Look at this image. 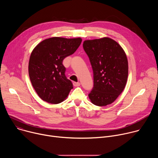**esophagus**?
<instances>
[{"instance_id": "obj_1", "label": "esophagus", "mask_w": 158, "mask_h": 158, "mask_svg": "<svg viewBox=\"0 0 158 158\" xmlns=\"http://www.w3.org/2000/svg\"><path fill=\"white\" fill-rule=\"evenodd\" d=\"M73 85H74V86L78 87V86H79V85H81V83H80V82H73Z\"/></svg>"}]
</instances>
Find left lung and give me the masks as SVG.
<instances>
[{"label":"left lung","mask_w":158,"mask_h":158,"mask_svg":"<svg viewBox=\"0 0 158 158\" xmlns=\"http://www.w3.org/2000/svg\"><path fill=\"white\" fill-rule=\"evenodd\" d=\"M83 48L91 62L94 87L89 94L98 106L113 102L121 94L128 77V61L120 45L109 37L85 40Z\"/></svg>","instance_id":"left-lung-1"}]
</instances>
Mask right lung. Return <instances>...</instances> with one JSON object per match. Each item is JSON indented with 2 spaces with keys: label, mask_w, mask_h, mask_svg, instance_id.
I'll use <instances>...</instances> for the list:
<instances>
[{
  "label": "right lung",
  "mask_w": 158,
  "mask_h": 158,
  "mask_svg": "<svg viewBox=\"0 0 158 158\" xmlns=\"http://www.w3.org/2000/svg\"><path fill=\"white\" fill-rule=\"evenodd\" d=\"M81 42V37H54L42 40L33 49L29 62V75L42 100L59 104L68 96L73 85L65 76L62 61L76 52Z\"/></svg>",
  "instance_id": "1"
}]
</instances>
